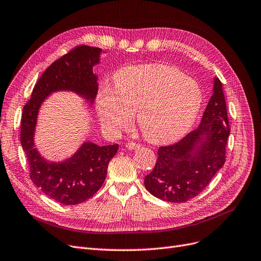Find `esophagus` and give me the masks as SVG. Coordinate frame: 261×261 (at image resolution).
<instances>
[{"mask_svg": "<svg viewBox=\"0 0 261 261\" xmlns=\"http://www.w3.org/2000/svg\"><path fill=\"white\" fill-rule=\"evenodd\" d=\"M125 147H127L130 150H134V149L140 148V144H137V143H134V142H130V143L125 144Z\"/></svg>", "mask_w": 261, "mask_h": 261, "instance_id": "esophagus-1", "label": "esophagus"}]
</instances>
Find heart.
Instances as JSON below:
<instances>
[{"label":"heart","instance_id":"b5f03b06","mask_svg":"<svg viewBox=\"0 0 261 261\" xmlns=\"http://www.w3.org/2000/svg\"><path fill=\"white\" fill-rule=\"evenodd\" d=\"M114 89L102 86L98 112L112 132L128 129L138 113L147 140L166 143L180 138L196 120L203 101L200 85L174 66L145 64L125 67L114 76Z\"/></svg>","mask_w":261,"mask_h":261}]
</instances>
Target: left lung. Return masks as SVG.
I'll return each mask as SVG.
<instances>
[{"mask_svg":"<svg viewBox=\"0 0 261 261\" xmlns=\"http://www.w3.org/2000/svg\"><path fill=\"white\" fill-rule=\"evenodd\" d=\"M230 127L223 85L214 79L213 94L199 127L175 144L161 146L144 185L152 196L182 203L198 196L226 161Z\"/></svg>","mask_w":261,"mask_h":261,"instance_id":"left-lung-1","label":"left lung"}]
</instances>
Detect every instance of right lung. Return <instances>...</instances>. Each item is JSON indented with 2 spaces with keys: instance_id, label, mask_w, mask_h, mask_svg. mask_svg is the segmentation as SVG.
Returning a JSON list of instances; mask_svg holds the SVG:
<instances>
[{
  "instance_id": "obj_1",
  "label": "right lung",
  "mask_w": 261,
  "mask_h": 261,
  "mask_svg": "<svg viewBox=\"0 0 261 261\" xmlns=\"http://www.w3.org/2000/svg\"><path fill=\"white\" fill-rule=\"evenodd\" d=\"M101 53V48L86 45L73 48L47 67L23 106L20 141L30 167V178L46 196L65 205L80 204L101 188L118 144L99 146L85 142L71 158L49 162L34 147L37 114L48 95L61 90L74 91L92 104L98 92V77L92 67L99 63Z\"/></svg>"
}]
</instances>
